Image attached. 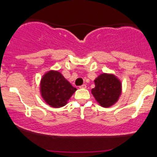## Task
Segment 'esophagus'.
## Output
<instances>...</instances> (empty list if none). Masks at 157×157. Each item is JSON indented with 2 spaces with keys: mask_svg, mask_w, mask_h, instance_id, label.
Segmentation results:
<instances>
[{
  "mask_svg": "<svg viewBox=\"0 0 157 157\" xmlns=\"http://www.w3.org/2000/svg\"><path fill=\"white\" fill-rule=\"evenodd\" d=\"M86 84H83V85H81V86H80V88H83V89H84V88H86Z\"/></svg>",
  "mask_w": 157,
  "mask_h": 157,
  "instance_id": "1",
  "label": "esophagus"
}]
</instances>
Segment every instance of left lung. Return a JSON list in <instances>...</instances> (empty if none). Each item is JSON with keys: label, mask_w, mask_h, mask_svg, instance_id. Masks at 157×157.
Returning <instances> with one entry per match:
<instances>
[{"label": "left lung", "mask_w": 157, "mask_h": 157, "mask_svg": "<svg viewBox=\"0 0 157 157\" xmlns=\"http://www.w3.org/2000/svg\"><path fill=\"white\" fill-rule=\"evenodd\" d=\"M92 94L103 107H109L115 103L121 94V83L113 74H103L95 80Z\"/></svg>", "instance_id": "left-lung-1"}]
</instances>
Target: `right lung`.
Masks as SVG:
<instances>
[{
    "label": "right lung",
    "mask_w": 157,
    "mask_h": 157,
    "mask_svg": "<svg viewBox=\"0 0 157 157\" xmlns=\"http://www.w3.org/2000/svg\"><path fill=\"white\" fill-rule=\"evenodd\" d=\"M76 90L57 71H49L41 80L40 91L42 97L53 107L64 106Z\"/></svg>",
    "instance_id": "1"
}]
</instances>
